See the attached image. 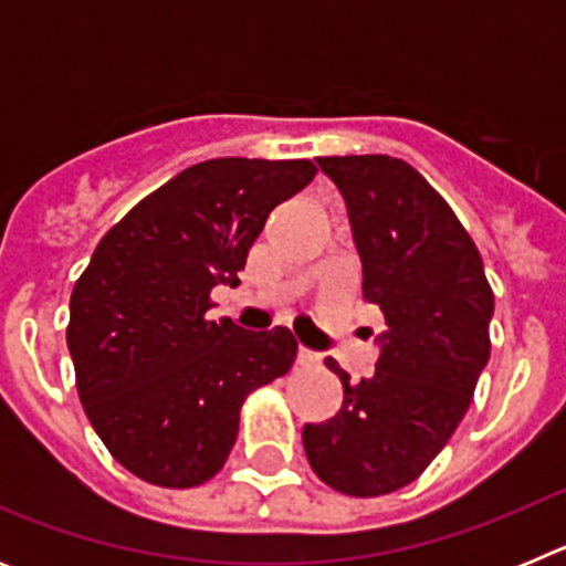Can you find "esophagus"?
I'll list each match as a JSON object with an SVG mask.
<instances>
[{
  "label": "esophagus",
  "instance_id": "obj_1",
  "mask_svg": "<svg viewBox=\"0 0 566 566\" xmlns=\"http://www.w3.org/2000/svg\"><path fill=\"white\" fill-rule=\"evenodd\" d=\"M317 354H314V352H308V348H303V345H300V348H297V363L300 365H317Z\"/></svg>",
  "mask_w": 566,
  "mask_h": 566
}]
</instances>
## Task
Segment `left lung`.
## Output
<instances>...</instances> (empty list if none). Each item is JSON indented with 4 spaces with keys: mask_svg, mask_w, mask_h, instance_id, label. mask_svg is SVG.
I'll list each match as a JSON object with an SVG mask.
<instances>
[{
    "mask_svg": "<svg viewBox=\"0 0 566 566\" xmlns=\"http://www.w3.org/2000/svg\"><path fill=\"white\" fill-rule=\"evenodd\" d=\"M345 201L363 300L385 332L371 377L343 382V408L303 428L312 470L345 496L411 484L453 437L490 357L493 292L453 209L391 155L317 158Z\"/></svg>",
    "mask_w": 566,
    "mask_h": 566,
    "instance_id": "1",
    "label": "left lung"
}]
</instances>
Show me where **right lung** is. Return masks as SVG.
<instances>
[{
    "label": "right lung",
    "instance_id": "add662e5",
    "mask_svg": "<svg viewBox=\"0 0 566 566\" xmlns=\"http://www.w3.org/2000/svg\"><path fill=\"white\" fill-rule=\"evenodd\" d=\"M312 161L212 158L129 209L70 294L67 348L90 424L115 462L158 488L223 468L240 405L292 368L283 326L209 319V292L238 272L277 203L312 184Z\"/></svg>",
    "mask_w": 566,
    "mask_h": 566
}]
</instances>
